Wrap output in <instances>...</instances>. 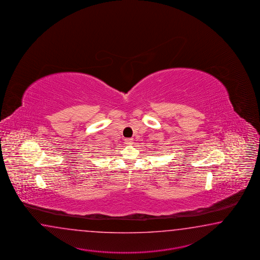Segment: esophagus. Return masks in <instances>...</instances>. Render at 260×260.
<instances>
[{
  "label": "esophagus",
  "instance_id": "esophagus-1",
  "mask_svg": "<svg viewBox=\"0 0 260 260\" xmlns=\"http://www.w3.org/2000/svg\"><path fill=\"white\" fill-rule=\"evenodd\" d=\"M125 143L127 144H133V139L127 138L125 140Z\"/></svg>",
  "mask_w": 260,
  "mask_h": 260
}]
</instances>
